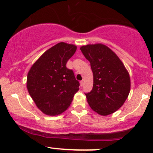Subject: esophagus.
I'll use <instances>...</instances> for the list:
<instances>
[{
  "label": "esophagus",
  "mask_w": 153,
  "mask_h": 153,
  "mask_svg": "<svg viewBox=\"0 0 153 153\" xmlns=\"http://www.w3.org/2000/svg\"><path fill=\"white\" fill-rule=\"evenodd\" d=\"M80 87L82 86V85H83V80H81V81H80Z\"/></svg>",
  "instance_id": "34e87169"
}]
</instances>
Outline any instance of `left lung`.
<instances>
[{"mask_svg": "<svg viewBox=\"0 0 153 153\" xmlns=\"http://www.w3.org/2000/svg\"><path fill=\"white\" fill-rule=\"evenodd\" d=\"M94 74L91 91L85 94L89 106L100 115L114 113L124 104L130 91V78L118 56L102 44L80 47Z\"/></svg>", "mask_w": 153, "mask_h": 153, "instance_id": "obj_1", "label": "left lung"}]
</instances>
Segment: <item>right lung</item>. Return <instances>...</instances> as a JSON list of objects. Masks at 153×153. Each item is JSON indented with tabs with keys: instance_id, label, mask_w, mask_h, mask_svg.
<instances>
[{
	"instance_id": "1",
	"label": "right lung",
	"mask_w": 153,
	"mask_h": 153,
	"mask_svg": "<svg viewBox=\"0 0 153 153\" xmlns=\"http://www.w3.org/2000/svg\"><path fill=\"white\" fill-rule=\"evenodd\" d=\"M75 45L57 44L31 66L27 75V89L35 104L44 114L56 116L70 106L80 83L66 63L76 51Z\"/></svg>"
}]
</instances>
